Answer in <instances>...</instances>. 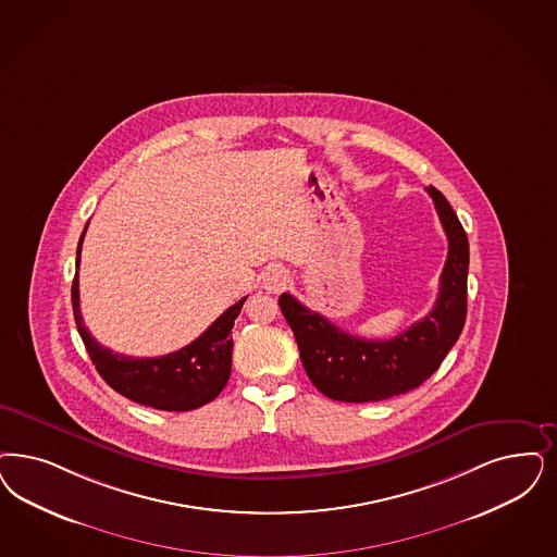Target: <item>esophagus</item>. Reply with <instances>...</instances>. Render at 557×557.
Masks as SVG:
<instances>
[{"instance_id": "1", "label": "esophagus", "mask_w": 557, "mask_h": 557, "mask_svg": "<svg viewBox=\"0 0 557 557\" xmlns=\"http://www.w3.org/2000/svg\"><path fill=\"white\" fill-rule=\"evenodd\" d=\"M288 284V273H286L282 268H271L268 273L263 275V288L271 292V294H280V292H284Z\"/></svg>"}]
</instances>
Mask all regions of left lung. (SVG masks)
<instances>
[{"label":"left lung","mask_w":557,"mask_h":557,"mask_svg":"<svg viewBox=\"0 0 557 557\" xmlns=\"http://www.w3.org/2000/svg\"><path fill=\"white\" fill-rule=\"evenodd\" d=\"M425 191L446 232L448 255L436 305L422 321L393 339H364L333 325L288 292L280 296L308 379L329 399L368 404L407 393L438 370L459 339L467 317L469 240L446 197L432 185Z\"/></svg>","instance_id":"obj_1"}]
</instances>
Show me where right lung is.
<instances>
[{"label":"right lung","instance_id":"1","mask_svg":"<svg viewBox=\"0 0 557 557\" xmlns=\"http://www.w3.org/2000/svg\"><path fill=\"white\" fill-rule=\"evenodd\" d=\"M88 228V226H86ZM84 228V232H86ZM84 232L77 243L76 265ZM77 273L72 284V307L77 333L104 383L135 404L162 411H191L213 401L231 379V331L247 296L222 312L189 346L160 358H129L100 346L84 326L79 312Z\"/></svg>","mask_w":557,"mask_h":557}]
</instances>
